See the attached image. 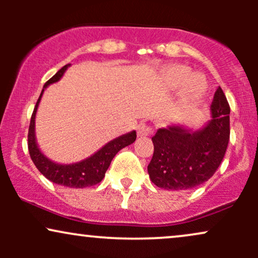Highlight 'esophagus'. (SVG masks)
I'll list each match as a JSON object with an SVG mask.
<instances>
[{"instance_id":"1","label":"esophagus","mask_w":258,"mask_h":258,"mask_svg":"<svg viewBox=\"0 0 258 258\" xmlns=\"http://www.w3.org/2000/svg\"><path fill=\"white\" fill-rule=\"evenodd\" d=\"M153 133V130L152 127L148 126L147 123L142 122L139 123L138 127H137V135L138 137H147V136H150Z\"/></svg>"}]
</instances>
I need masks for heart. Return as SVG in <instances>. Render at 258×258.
Returning <instances> with one entry per match:
<instances>
[{
	"label": "heart",
	"mask_w": 258,
	"mask_h": 258,
	"mask_svg": "<svg viewBox=\"0 0 258 258\" xmlns=\"http://www.w3.org/2000/svg\"><path fill=\"white\" fill-rule=\"evenodd\" d=\"M166 82L172 90L183 84L180 91V100L184 104L197 100L206 90V81L203 76L198 74L190 75V69L185 65H174L170 68L166 74Z\"/></svg>",
	"instance_id": "b5f03b06"
}]
</instances>
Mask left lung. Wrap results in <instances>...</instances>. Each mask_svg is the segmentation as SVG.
I'll list each match as a JSON object with an SVG mask.
<instances>
[{"mask_svg":"<svg viewBox=\"0 0 258 258\" xmlns=\"http://www.w3.org/2000/svg\"><path fill=\"white\" fill-rule=\"evenodd\" d=\"M210 109L211 120L197 131L177 125L156 131L148 173L159 188L186 190L203 184L217 171L230 135V108L221 87Z\"/></svg>","mask_w":258,"mask_h":258,"instance_id":"8db88e82","label":"left lung"}]
</instances>
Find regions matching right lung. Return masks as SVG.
<instances>
[{
	"label": "right lung",
	"instance_id": "obj_1",
	"mask_svg": "<svg viewBox=\"0 0 258 258\" xmlns=\"http://www.w3.org/2000/svg\"><path fill=\"white\" fill-rule=\"evenodd\" d=\"M68 67H70V64L64 65L43 86L42 92H41L40 97H38L34 112L31 115L28 135V148L32 162H34L37 170L47 179L55 183V184L68 186V188H87V186L96 185L99 182H102V179L105 176L106 170L110 166V162L114 159V156L122 148L132 144L136 141V138H137V135H136V131H132L112 139L109 143H106L104 147L100 148L98 152L91 155L90 158L82 160V161L75 162V164H57V162H53L52 160L44 156L43 153L40 150V148H38L36 143V137H35V117H36V111L38 104H40L41 97H42L46 87H48L51 84L59 81L61 79V76L64 75Z\"/></svg>",
	"mask_w": 258,
	"mask_h": 258
}]
</instances>
